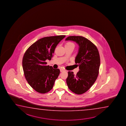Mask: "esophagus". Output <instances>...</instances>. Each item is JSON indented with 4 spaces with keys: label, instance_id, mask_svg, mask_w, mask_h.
I'll return each instance as SVG.
<instances>
[{
    "label": "esophagus",
    "instance_id": "34e87169",
    "mask_svg": "<svg viewBox=\"0 0 126 126\" xmlns=\"http://www.w3.org/2000/svg\"><path fill=\"white\" fill-rule=\"evenodd\" d=\"M64 71H66V70H65L63 69H60V72H63Z\"/></svg>",
    "mask_w": 126,
    "mask_h": 126
}]
</instances>
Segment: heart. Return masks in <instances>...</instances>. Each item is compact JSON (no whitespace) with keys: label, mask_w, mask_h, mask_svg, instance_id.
I'll list each match as a JSON object with an SVG mask.
<instances>
[{"label":"heart","mask_w":126,"mask_h":126,"mask_svg":"<svg viewBox=\"0 0 126 126\" xmlns=\"http://www.w3.org/2000/svg\"><path fill=\"white\" fill-rule=\"evenodd\" d=\"M74 46L75 45H74V44L72 42H67V43L65 44V47H66V46Z\"/></svg>","instance_id":"obj_1"}]
</instances>
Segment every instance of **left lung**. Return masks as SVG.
<instances>
[{"label":"left lung","mask_w":126,"mask_h":126,"mask_svg":"<svg viewBox=\"0 0 126 126\" xmlns=\"http://www.w3.org/2000/svg\"><path fill=\"white\" fill-rule=\"evenodd\" d=\"M66 41L76 42L79 46L75 63L79 66L76 75L68 71L66 81L69 89L75 94H81L90 89L98 77L100 57L98 49L88 39L81 36H70Z\"/></svg>","instance_id":"1"}]
</instances>
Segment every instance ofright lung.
Here are the masks:
<instances>
[{"label": "right lung", "mask_w": 126, "mask_h": 126, "mask_svg": "<svg viewBox=\"0 0 126 126\" xmlns=\"http://www.w3.org/2000/svg\"><path fill=\"white\" fill-rule=\"evenodd\" d=\"M65 35L47 36L36 41L26 51L22 59V67L29 84L36 92L45 94L53 87L60 75L59 69L46 66L51 60L55 49Z\"/></svg>", "instance_id": "add662e5"}]
</instances>
